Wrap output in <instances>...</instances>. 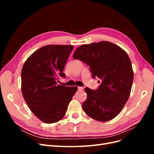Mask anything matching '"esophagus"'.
Segmentation results:
<instances>
[{
	"instance_id": "1",
	"label": "esophagus",
	"mask_w": 154,
	"mask_h": 154,
	"mask_svg": "<svg viewBox=\"0 0 154 154\" xmlns=\"http://www.w3.org/2000/svg\"><path fill=\"white\" fill-rule=\"evenodd\" d=\"M78 91H82L83 90V87H78Z\"/></svg>"
}]
</instances>
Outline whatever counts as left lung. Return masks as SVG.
Returning a JSON list of instances; mask_svg holds the SVG:
<instances>
[{
    "label": "left lung",
    "mask_w": 154,
    "mask_h": 154,
    "mask_svg": "<svg viewBox=\"0 0 154 154\" xmlns=\"http://www.w3.org/2000/svg\"><path fill=\"white\" fill-rule=\"evenodd\" d=\"M72 57L90 66L92 77L101 80L95 91L85 88L87 97L83 110L98 122L116 118L128 100L132 86L134 72L127 53L117 45L101 41L80 46Z\"/></svg>",
    "instance_id": "1"
}]
</instances>
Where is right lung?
I'll return each instance as SVG.
<instances>
[{
	"mask_svg": "<svg viewBox=\"0 0 154 154\" xmlns=\"http://www.w3.org/2000/svg\"><path fill=\"white\" fill-rule=\"evenodd\" d=\"M74 48L69 45H48L27 59L21 71V90L29 108L45 123L62 119L77 87L60 85L57 80L63 72Z\"/></svg>",
	"mask_w": 154,
	"mask_h": 154,
	"instance_id": "right-lung-1",
	"label": "right lung"
}]
</instances>
